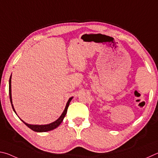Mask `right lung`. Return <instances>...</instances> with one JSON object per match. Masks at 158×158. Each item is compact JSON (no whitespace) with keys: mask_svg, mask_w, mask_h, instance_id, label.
Returning a JSON list of instances; mask_svg holds the SVG:
<instances>
[{"mask_svg":"<svg viewBox=\"0 0 158 158\" xmlns=\"http://www.w3.org/2000/svg\"><path fill=\"white\" fill-rule=\"evenodd\" d=\"M11 78H12V75H11V76L10 77V81H9V94H10V102H11V104H12V109L16 113V111L15 108H14V106H13V104H12V90H11ZM72 98L73 97H71L69 99V101L67 102V103H66V106L65 107V109L64 110V112H62V114H61L60 117L57 118L56 121H55L54 122H52L51 123H49V124H46V125H31V124H28L25 122L22 119H20L23 121V122L26 124V125L29 128H30L31 130H32L33 131H35V132H47V131H52V130H53L55 128H56L57 127L59 126L60 125V123L62 122V121L64 119V118L65 115L66 114V112H67V109H68V107L69 106V103H70L71 101L72 100Z\"/></svg>","mask_w":158,"mask_h":158,"instance_id":"right-lung-1","label":"right lung"}]
</instances>
